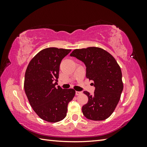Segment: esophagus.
<instances>
[{
    "label": "esophagus",
    "instance_id": "34e87169",
    "mask_svg": "<svg viewBox=\"0 0 147 147\" xmlns=\"http://www.w3.org/2000/svg\"><path fill=\"white\" fill-rule=\"evenodd\" d=\"M82 92L81 91H76V95H80V94H81Z\"/></svg>",
    "mask_w": 147,
    "mask_h": 147
}]
</instances>
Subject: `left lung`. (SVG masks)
<instances>
[{
	"mask_svg": "<svg viewBox=\"0 0 147 147\" xmlns=\"http://www.w3.org/2000/svg\"><path fill=\"white\" fill-rule=\"evenodd\" d=\"M70 56L85 64L86 78L94 82L95 88L93 95L84 91L88 96L82 106L84 115L93 121L105 120L115 110L123 90L120 67L110 54L98 47L74 50Z\"/></svg>",
	"mask_w": 147,
	"mask_h": 147,
	"instance_id": "1",
	"label": "left lung"
}]
</instances>
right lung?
Wrapping results in <instances>:
<instances>
[{"mask_svg": "<svg viewBox=\"0 0 147 147\" xmlns=\"http://www.w3.org/2000/svg\"><path fill=\"white\" fill-rule=\"evenodd\" d=\"M71 50L51 47L42 50L30 61L24 88L30 104L39 117L56 123L65 117L67 106L75 95L73 89L58 85L59 65Z\"/></svg>", "mask_w": 147, "mask_h": 147, "instance_id": "right-lung-1", "label": "right lung"}]
</instances>
